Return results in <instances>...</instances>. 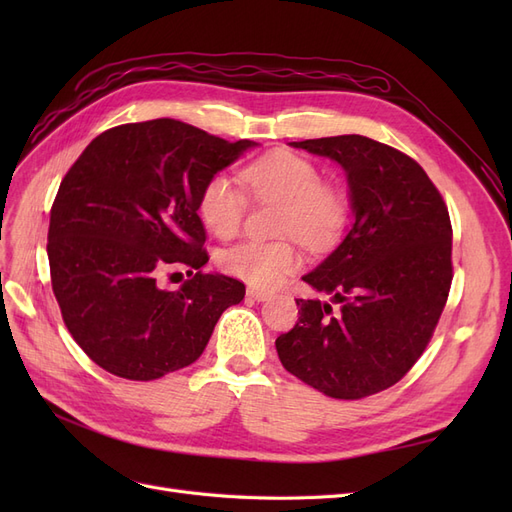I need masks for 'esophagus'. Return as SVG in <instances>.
<instances>
[{
	"instance_id": "esophagus-1",
	"label": "esophagus",
	"mask_w": 512,
	"mask_h": 512,
	"mask_svg": "<svg viewBox=\"0 0 512 512\" xmlns=\"http://www.w3.org/2000/svg\"><path fill=\"white\" fill-rule=\"evenodd\" d=\"M247 297H252L254 301H269L273 297V292L260 290V288H247Z\"/></svg>"
}]
</instances>
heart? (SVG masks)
Here are the masks:
<instances>
[{"label":"heart","instance_id":"obj_1","mask_svg":"<svg viewBox=\"0 0 512 512\" xmlns=\"http://www.w3.org/2000/svg\"><path fill=\"white\" fill-rule=\"evenodd\" d=\"M241 181L254 198L284 203L282 232L305 245L331 243L346 224V203L307 158L275 151L243 168ZM247 198L228 175H213L198 194V215L215 237L237 235L245 218ZM220 267L256 288H275L301 267V254L288 241H241L220 256Z\"/></svg>","mask_w":512,"mask_h":512}]
</instances>
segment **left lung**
Instances as JSON below:
<instances>
[{
  "label": "left lung",
  "mask_w": 512,
  "mask_h": 512,
  "mask_svg": "<svg viewBox=\"0 0 512 512\" xmlns=\"http://www.w3.org/2000/svg\"><path fill=\"white\" fill-rule=\"evenodd\" d=\"M346 170L354 222L303 275L339 305L297 299L299 320L275 339L282 365L335 399H361L404 378L427 348L453 282V228L425 170L361 134L290 143Z\"/></svg>",
  "instance_id": "obj_1"
}]
</instances>
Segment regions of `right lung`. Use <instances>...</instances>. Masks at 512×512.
<instances>
[{"label": "right lung", "mask_w": 512, "mask_h": 512, "mask_svg": "<svg viewBox=\"0 0 512 512\" xmlns=\"http://www.w3.org/2000/svg\"><path fill=\"white\" fill-rule=\"evenodd\" d=\"M228 143L177 119L126 123L87 145L59 185L49 224L55 299L74 342L126 380H156L203 354L239 280L203 273L198 194L256 147ZM193 275L177 291L168 268Z\"/></svg>", "instance_id": "add662e5"}]
</instances>
